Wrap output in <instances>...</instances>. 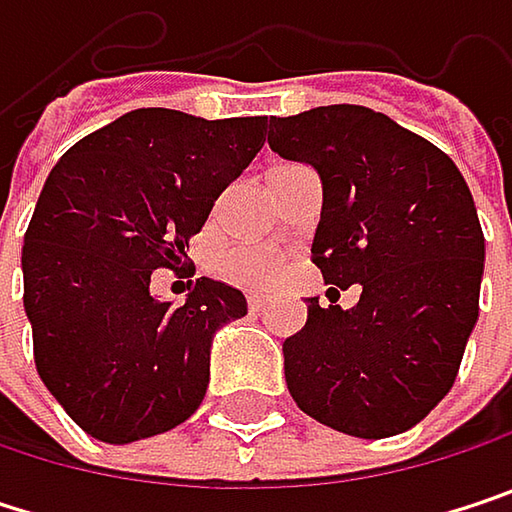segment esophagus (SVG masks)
I'll return each instance as SVG.
<instances>
[{"label": "esophagus", "mask_w": 512, "mask_h": 512, "mask_svg": "<svg viewBox=\"0 0 512 512\" xmlns=\"http://www.w3.org/2000/svg\"><path fill=\"white\" fill-rule=\"evenodd\" d=\"M269 308V302L263 299V296H249V311L252 314H260V311H266Z\"/></svg>", "instance_id": "34e87169"}]
</instances>
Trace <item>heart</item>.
<instances>
[{
    "label": "heart",
    "instance_id": "heart-1",
    "mask_svg": "<svg viewBox=\"0 0 512 512\" xmlns=\"http://www.w3.org/2000/svg\"><path fill=\"white\" fill-rule=\"evenodd\" d=\"M287 266V255L266 246H231L213 260V272L243 290H269Z\"/></svg>",
    "mask_w": 512,
    "mask_h": 512
}]
</instances>
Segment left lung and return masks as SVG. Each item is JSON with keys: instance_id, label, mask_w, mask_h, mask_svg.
I'll list each match as a JSON object with an SVG mask.
<instances>
[{"instance_id": "left-lung-1", "label": "left lung", "mask_w": 512, "mask_h": 512, "mask_svg": "<svg viewBox=\"0 0 512 512\" xmlns=\"http://www.w3.org/2000/svg\"><path fill=\"white\" fill-rule=\"evenodd\" d=\"M266 142L323 180L311 260L326 284H361L350 311L308 299L302 332L284 341L290 397L347 436H397L451 391L477 323L474 198L451 156L364 106L269 118Z\"/></svg>"}]
</instances>
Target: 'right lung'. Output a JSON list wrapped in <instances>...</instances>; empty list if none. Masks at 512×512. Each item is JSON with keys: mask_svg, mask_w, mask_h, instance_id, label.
I'll return each instance as SVG.
<instances>
[{"mask_svg": "<svg viewBox=\"0 0 512 512\" xmlns=\"http://www.w3.org/2000/svg\"><path fill=\"white\" fill-rule=\"evenodd\" d=\"M263 121L136 109L55 162L26 231L23 305L38 376L88 436L139 442L201 406L213 335L246 317V296L198 278L174 305L151 296V275L186 266L216 198L263 148Z\"/></svg>", "mask_w": 512, "mask_h": 512, "instance_id": "obj_1", "label": "right lung"}]
</instances>
